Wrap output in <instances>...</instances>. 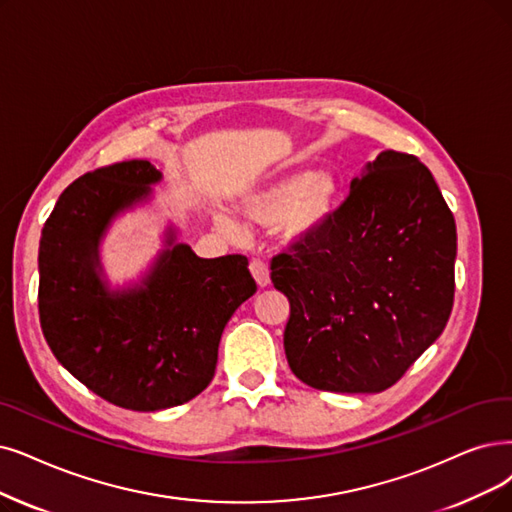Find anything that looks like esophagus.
<instances>
[{
    "label": "esophagus",
    "instance_id": "obj_1",
    "mask_svg": "<svg viewBox=\"0 0 512 512\" xmlns=\"http://www.w3.org/2000/svg\"><path fill=\"white\" fill-rule=\"evenodd\" d=\"M250 271H252V275H254V279H256L260 288H267L269 281H271V273H269L267 262L260 260V258H252L250 260Z\"/></svg>",
    "mask_w": 512,
    "mask_h": 512
}]
</instances>
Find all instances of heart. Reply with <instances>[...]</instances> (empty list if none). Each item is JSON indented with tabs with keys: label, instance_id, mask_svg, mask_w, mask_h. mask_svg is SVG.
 Here are the masks:
<instances>
[{
	"label": "heart",
	"instance_id": "heart-1",
	"mask_svg": "<svg viewBox=\"0 0 512 512\" xmlns=\"http://www.w3.org/2000/svg\"><path fill=\"white\" fill-rule=\"evenodd\" d=\"M338 201V182L330 172L292 176L260 191L245 203V212L260 224L281 220V231L288 239L315 235L332 216Z\"/></svg>",
	"mask_w": 512,
	"mask_h": 512
}]
</instances>
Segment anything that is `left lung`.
Returning a JSON list of instances; mask_svg holds the SVG:
<instances>
[{
	"mask_svg": "<svg viewBox=\"0 0 512 512\" xmlns=\"http://www.w3.org/2000/svg\"><path fill=\"white\" fill-rule=\"evenodd\" d=\"M456 222L414 155L384 151L323 227L273 256L290 370L317 391L393 386L454 306Z\"/></svg>",
	"mask_w": 512,
	"mask_h": 512,
	"instance_id": "obj_1",
	"label": "left lung"
}]
</instances>
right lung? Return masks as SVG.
<instances>
[{"instance_id": "add662e5", "label": "right lung", "mask_w": 512, "mask_h": 512, "mask_svg": "<svg viewBox=\"0 0 512 512\" xmlns=\"http://www.w3.org/2000/svg\"><path fill=\"white\" fill-rule=\"evenodd\" d=\"M159 178L147 159L79 176L58 197L39 241V323L54 357L92 393L134 412L197 397L214 378L224 325L256 292L248 258H199L172 233V248L142 288L107 290L98 241Z\"/></svg>"}]
</instances>
